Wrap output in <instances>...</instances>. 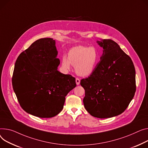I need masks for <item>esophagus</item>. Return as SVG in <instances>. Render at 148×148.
Returning <instances> with one entry per match:
<instances>
[{"label":"esophagus","mask_w":148,"mask_h":148,"mask_svg":"<svg viewBox=\"0 0 148 148\" xmlns=\"http://www.w3.org/2000/svg\"><path fill=\"white\" fill-rule=\"evenodd\" d=\"M75 83H76V84L77 85H79V84H80V79L78 78H76V79H75Z\"/></svg>","instance_id":"34e87169"}]
</instances>
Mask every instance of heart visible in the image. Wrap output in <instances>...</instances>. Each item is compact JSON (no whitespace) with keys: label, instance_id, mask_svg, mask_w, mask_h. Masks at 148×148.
<instances>
[{"label":"heart","instance_id":"1","mask_svg":"<svg viewBox=\"0 0 148 148\" xmlns=\"http://www.w3.org/2000/svg\"><path fill=\"white\" fill-rule=\"evenodd\" d=\"M99 61V53L96 47L78 46L69 51L68 58H62V67L65 71H68L73 65L78 75L86 77L93 73Z\"/></svg>","mask_w":148,"mask_h":148}]
</instances>
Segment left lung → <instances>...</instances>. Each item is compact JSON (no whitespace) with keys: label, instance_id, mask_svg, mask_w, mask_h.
Listing matches in <instances>:
<instances>
[{"label":"left lung","instance_id":"1","mask_svg":"<svg viewBox=\"0 0 148 148\" xmlns=\"http://www.w3.org/2000/svg\"><path fill=\"white\" fill-rule=\"evenodd\" d=\"M103 48L101 61L92 74L82 79L83 103L91 115L106 119L122 114L136 92L133 63L120 46L111 39L97 41Z\"/></svg>","mask_w":148,"mask_h":148}]
</instances>
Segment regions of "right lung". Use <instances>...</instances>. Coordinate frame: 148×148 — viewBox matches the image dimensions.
Masks as SVG:
<instances>
[{
  "label": "right lung",
  "instance_id": "obj_1",
  "mask_svg": "<svg viewBox=\"0 0 148 148\" xmlns=\"http://www.w3.org/2000/svg\"><path fill=\"white\" fill-rule=\"evenodd\" d=\"M55 40L38 39L18 57L12 86L27 113L40 118L56 116L63 109L67 94L76 87L75 78L58 70Z\"/></svg>",
  "mask_w": 148,
  "mask_h": 148
}]
</instances>
